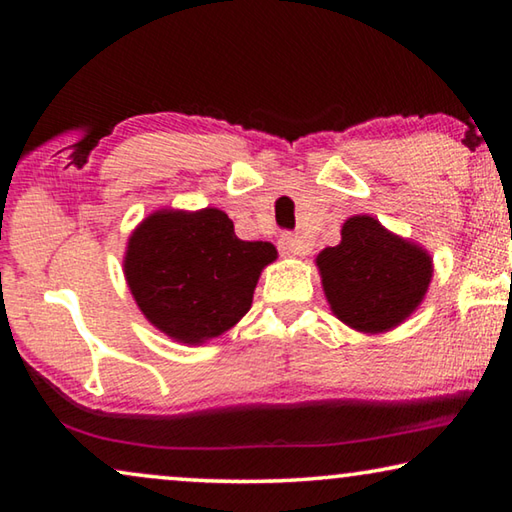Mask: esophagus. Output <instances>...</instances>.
Wrapping results in <instances>:
<instances>
[{
    "instance_id": "obj_1",
    "label": "esophagus",
    "mask_w": 512,
    "mask_h": 512,
    "mask_svg": "<svg viewBox=\"0 0 512 512\" xmlns=\"http://www.w3.org/2000/svg\"><path fill=\"white\" fill-rule=\"evenodd\" d=\"M277 246H280V253L284 257H302L307 253L305 241H302L298 235H282V239L277 241Z\"/></svg>"
}]
</instances>
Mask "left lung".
Instances as JSON below:
<instances>
[{"mask_svg": "<svg viewBox=\"0 0 512 512\" xmlns=\"http://www.w3.org/2000/svg\"><path fill=\"white\" fill-rule=\"evenodd\" d=\"M316 266L332 314L363 334H384L422 305L433 277L427 248L384 228L375 216H350L341 244L320 250Z\"/></svg>", "mask_w": 512, "mask_h": 512, "instance_id": "obj_1", "label": "left lung"}]
</instances>
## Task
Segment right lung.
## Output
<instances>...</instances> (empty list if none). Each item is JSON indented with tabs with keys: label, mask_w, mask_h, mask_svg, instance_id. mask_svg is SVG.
Listing matches in <instances>:
<instances>
[{
	"label": "right lung",
	"mask_w": 512,
	"mask_h": 512,
	"mask_svg": "<svg viewBox=\"0 0 512 512\" xmlns=\"http://www.w3.org/2000/svg\"><path fill=\"white\" fill-rule=\"evenodd\" d=\"M275 259L273 244L239 239L216 207L158 210L128 237L124 275L155 329L201 345L248 314L259 275Z\"/></svg>",
	"instance_id": "right-lung-1"
}]
</instances>
